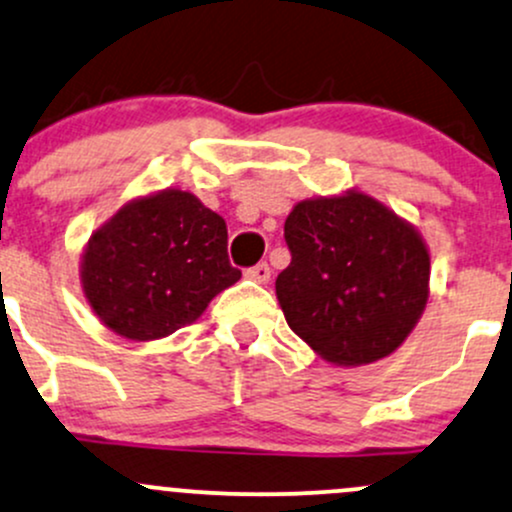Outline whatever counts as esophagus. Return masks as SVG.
Instances as JSON below:
<instances>
[{
  "label": "esophagus",
  "mask_w": 512,
  "mask_h": 512,
  "mask_svg": "<svg viewBox=\"0 0 512 512\" xmlns=\"http://www.w3.org/2000/svg\"><path fill=\"white\" fill-rule=\"evenodd\" d=\"M247 277L257 284H267L269 279H272V269H269L267 262H260V265L247 269Z\"/></svg>",
  "instance_id": "obj_1"
}]
</instances>
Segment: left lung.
<instances>
[{"label": "left lung", "mask_w": 512, "mask_h": 512, "mask_svg": "<svg viewBox=\"0 0 512 512\" xmlns=\"http://www.w3.org/2000/svg\"><path fill=\"white\" fill-rule=\"evenodd\" d=\"M291 262L277 301L299 338L335 367L393 355L430 296V250L413 223L374 196H313L284 223Z\"/></svg>", "instance_id": "left-lung-1"}]
</instances>
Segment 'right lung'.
Returning a JSON list of instances; mask_svg holds the SVG:
<instances>
[{
	"label": "right lung",
	"instance_id": "1",
	"mask_svg": "<svg viewBox=\"0 0 512 512\" xmlns=\"http://www.w3.org/2000/svg\"><path fill=\"white\" fill-rule=\"evenodd\" d=\"M238 279L226 221L174 187L126 201L92 230L80 257V286L94 316L136 342L199 320Z\"/></svg>",
	"mask_w": 512,
	"mask_h": 512
}]
</instances>
